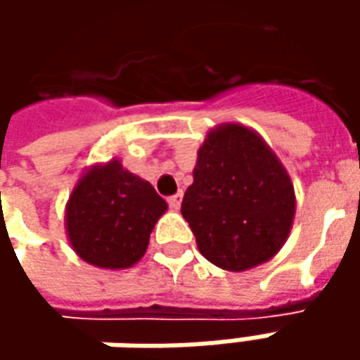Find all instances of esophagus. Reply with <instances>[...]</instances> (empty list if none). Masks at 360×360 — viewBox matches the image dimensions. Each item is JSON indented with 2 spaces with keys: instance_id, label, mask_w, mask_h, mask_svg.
Instances as JSON below:
<instances>
[{
  "instance_id": "obj_1",
  "label": "esophagus",
  "mask_w": 360,
  "mask_h": 360,
  "mask_svg": "<svg viewBox=\"0 0 360 360\" xmlns=\"http://www.w3.org/2000/svg\"><path fill=\"white\" fill-rule=\"evenodd\" d=\"M168 204H170V208L178 210V208H180V204H182V192H178V194L170 196V198H168Z\"/></svg>"
}]
</instances>
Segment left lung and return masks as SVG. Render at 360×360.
Here are the masks:
<instances>
[{
	"label": "left lung",
	"mask_w": 360,
	"mask_h": 360,
	"mask_svg": "<svg viewBox=\"0 0 360 360\" xmlns=\"http://www.w3.org/2000/svg\"><path fill=\"white\" fill-rule=\"evenodd\" d=\"M182 216L200 255L230 272L269 262L290 234L297 196L278 156L252 128L226 122L198 148Z\"/></svg>",
	"instance_id": "8db88e82"
}]
</instances>
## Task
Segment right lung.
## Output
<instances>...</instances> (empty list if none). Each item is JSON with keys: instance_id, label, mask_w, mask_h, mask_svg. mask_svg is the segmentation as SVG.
Segmentation results:
<instances>
[{"instance_id": "add662e5", "label": "right lung", "mask_w": 360, "mask_h": 360, "mask_svg": "<svg viewBox=\"0 0 360 360\" xmlns=\"http://www.w3.org/2000/svg\"><path fill=\"white\" fill-rule=\"evenodd\" d=\"M166 210L168 204L150 182L112 158L79 176L65 204V234L74 252L91 266L130 269L146 255Z\"/></svg>"}]
</instances>
